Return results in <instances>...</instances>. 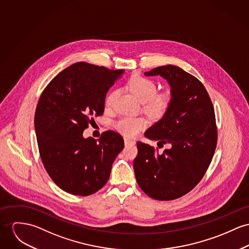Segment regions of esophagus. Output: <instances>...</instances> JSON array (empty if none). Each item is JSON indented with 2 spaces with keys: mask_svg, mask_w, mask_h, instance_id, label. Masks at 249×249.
I'll use <instances>...</instances> for the list:
<instances>
[{
  "mask_svg": "<svg viewBox=\"0 0 249 249\" xmlns=\"http://www.w3.org/2000/svg\"><path fill=\"white\" fill-rule=\"evenodd\" d=\"M124 143H125L126 146H127V145H134V144H135L134 141L131 140V139H128V138H124Z\"/></svg>",
  "mask_w": 249,
  "mask_h": 249,
  "instance_id": "1",
  "label": "esophagus"
}]
</instances>
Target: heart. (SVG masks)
Wrapping results in <instances>:
<instances>
[{"label": "heart", "instance_id": "1", "mask_svg": "<svg viewBox=\"0 0 249 249\" xmlns=\"http://www.w3.org/2000/svg\"><path fill=\"white\" fill-rule=\"evenodd\" d=\"M129 88L140 101L143 102V109L153 118H160L167 114L172 103V91L164 90L157 92V83L152 78L141 75H134L129 79ZM115 92L109 94L105 104L110 107L113 103ZM148 126L144 117H122L115 124V129L127 137H135Z\"/></svg>", "mask_w": 249, "mask_h": 249}]
</instances>
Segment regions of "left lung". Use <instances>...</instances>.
Instances as JSON below:
<instances>
[{
  "instance_id": "obj_1",
  "label": "left lung",
  "mask_w": 249,
  "mask_h": 249,
  "mask_svg": "<svg viewBox=\"0 0 249 249\" xmlns=\"http://www.w3.org/2000/svg\"><path fill=\"white\" fill-rule=\"evenodd\" d=\"M146 76L165 77L172 87V106L145 136L157 147L137 142L134 160L135 178L151 198L171 201L184 196L202 180L217 146L214 107L202 82L175 65L159 66Z\"/></svg>"
}]
</instances>
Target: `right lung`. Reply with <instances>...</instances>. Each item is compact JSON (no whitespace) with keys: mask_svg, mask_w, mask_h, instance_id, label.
<instances>
[{"mask_svg":"<svg viewBox=\"0 0 249 249\" xmlns=\"http://www.w3.org/2000/svg\"><path fill=\"white\" fill-rule=\"evenodd\" d=\"M122 72L77 62L57 74L40 95L34 118L38 153L64 192L88 196L99 191L124 148L123 137L114 131L99 139L82 136L94 116L103 115L106 93Z\"/></svg>","mask_w":249,"mask_h":249,"instance_id":"right-lung-1","label":"right lung"}]
</instances>
